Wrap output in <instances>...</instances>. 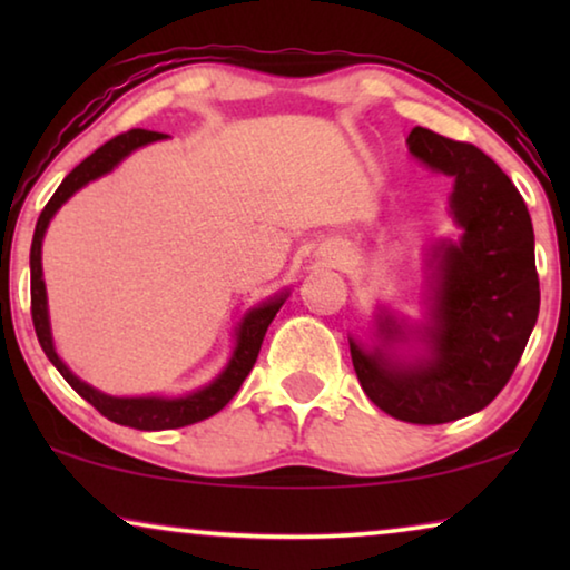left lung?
<instances>
[{"mask_svg":"<svg viewBox=\"0 0 570 570\" xmlns=\"http://www.w3.org/2000/svg\"><path fill=\"white\" fill-rule=\"evenodd\" d=\"M410 153L454 178L459 240L428 254L425 322L376 311L373 345L350 337L368 400L404 423L439 425L480 412L511 379L540 314L534 230L511 178L474 145L415 127Z\"/></svg>","mask_w":570,"mask_h":570,"instance_id":"obj_1","label":"left lung"}]
</instances>
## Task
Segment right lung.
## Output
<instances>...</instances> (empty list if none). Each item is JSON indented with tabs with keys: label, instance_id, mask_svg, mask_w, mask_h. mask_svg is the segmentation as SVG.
<instances>
[{
	"label": "right lung",
	"instance_id": "1",
	"mask_svg": "<svg viewBox=\"0 0 570 570\" xmlns=\"http://www.w3.org/2000/svg\"><path fill=\"white\" fill-rule=\"evenodd\" d=\"M168 135L160 131H147V129H131L124 135L108 139L104 147H98L96 153L88 155L80 166L72 168L65 181L59 184V189L53 191L49 205L43 207L41 217L36 223L33 244H30V314H33L36 337L41 342L43 353L49 361L57 365V371L65 376L69 386L75 389L82 400H88L100 415L114 420L119 425L137 428V431H170V428H184L199 420L213 417L215 412H220L228 404L236 392L244 384V379L252 373L256 355L262 350V340L267 334V326L272 318L277 316V311L283 308L291 291L275 293L272 298L262 301L259 306L246 311L236 326V345H233L230 361L225 363V368L209 381L207 386L189 392L184 396H111L100 389L85 384L82 379H77L72 371L67 368V363L57 355L51 337V322H49V298H46V283H43V267H41V246L46 228H49L51 217L59 213V207L65 205L69 197H75L82 186H88L96 178L111 174L124 158H129L131 153L139 147L158 142Z\"/></svg>",
	"mask_w": 570,
	"mask_h": 570
}]
</instances>
